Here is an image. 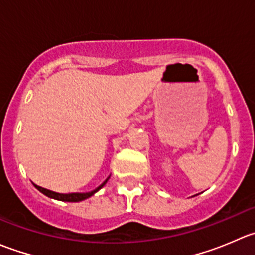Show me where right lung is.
<instances>
[{"instance_id": "1", "label": "right lung", "mask_w": 255, "mask_h": 255, "mask_svg": "<svg viewBox=\"0 0 255 255\" xmlns=\"http://www.w3.org/2000/svg\"><path fill=\"white\" fill-rule=\"evenodd\" d=\"M109 179H110V176L107 177V179L105 180V181L102 182V184L100 185L99 187H96V189L92 190V191H90V192H71V194H59V192H55V191H51V190L44 189V187L38 186V185H35V184H33V185L35 186V189L39 190L42 194H44L45 196L50 197V199H55V200H59V201H66V202H79V201H82V200L89 199V197L92 196L95 192L99 191L101 187L105 186V184L109 181Z\"/></svg>"}]
</instances>
